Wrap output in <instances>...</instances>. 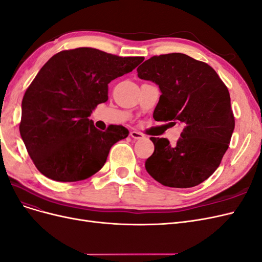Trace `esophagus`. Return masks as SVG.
I'll use <instances>...</instances> for the list:
<instances>
[{
  "instance_id": "1",
  "label": "esophagus",
  "mask_w": 262,
  "mask_h": 262,
  "mask_svg": "<svg viewBox=\"0 0 262 262\" xmlns=\"http://www.w3.org/2000/svg\"><path fill=\"white\" fill-rule=\"evenodd\" d=\"M130 137L132 139H134V140H141V139L144 138L143 134H142L141 132H138V131H131L130 132Z\"/></svg>"
}]
</instances>
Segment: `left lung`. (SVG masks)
I'll return each mask as SVG.
<instances>
[{
	"instance_id": "left-lung-1",
	"label": "left lung",
	"mask_w": 262,
	"mask_h": 262,
	"mask_svg": "<svg viewBox=\"0 0 262 262\" xmlns=\"http://www.w3.org/2000/svg\"><path fill=\"white\" fill-rule=\"evenodd\" d=\"M137 71L161 90L155 120L184 128L175 145L150 138L147 172L167 187L198 186L216 170L231 142L235 119L227 87L209 64L184 53L154 55Z\"/></svg>"
}]
</instances>
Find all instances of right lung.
Returning a JSON list of instances; mask_svg holds the SVG:
<instances>
[{
  "instance_id": "right-lung-1",
  "label": "right lung",
  "mask_w": 262,
  "mask_h": 262,
  "mask_svg": "<svg viewBox=\"0 0 262 262\" xmlns=\"http://www.w3.org/2000/svg\"><path fill=\"white\" fill-rule=\"evenodd\" d=\"M143 60L76 48L54 54L40 69L23 97L19 132L43 176L80 181L105 165L110 148L129 130L110 124L100 131L89 117L108 100V84Z\"/></svg>"
}]
</instances>
